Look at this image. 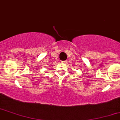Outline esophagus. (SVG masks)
<instances>
[{
  "label": "esophagus",
  "mask_w": 120,
  "mask_h": 120,
  "mask_svg": "<svg viewBox=\"0 0 120 120\" xmlns=\"http://www.w3.org/2000/svg\"><path fill=\"white\" fill-rule=\"evenodd\" d=\"M62 62L63 63H65H65H67V60H65V61H62Z\"/></svg>",
  "instance_id": "34e87169"
}]
</instances>
